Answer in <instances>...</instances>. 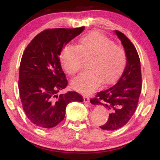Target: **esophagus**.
I'll return each mask as SVG.
<instances>
[{
  "mask_svg": "<svg viewBox=\"0 0 160 160\" xmlns=\"http://www.w3.org/2000/svg\"><path fill=\"white\" fill-rule=\"evenodd\" d=\"M83 99H84V102H90V98H89L88 96L87 95H85L83 96Z\"/></svg>",
  "mask_w": 160,
  "mask_h": 160,
  "instance_id": "1",
  "label": "esophagus"
}]
</instances>
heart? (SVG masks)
I'll use <instances>...</instances> for the list:
<instances>
[{
  "label": "heart",
  "mask_w": 160,
  "mask_h": 160,
  "mask_svg": "<svg viewBox=\"0 0 160 160\" xmlns=\"http://www.w3.org/2000/svg\"><path fill=\"white\" fill-rule=\"evenodd\" d=\"M83 57L90 58L89 69L75 78L71 85L80 92L89 93L104 85L114 83L122 74L127 63L124 48L99 32H91L79 40V46L68 44L61 53V62L69 75L82 68Z\"/></svg>",
  "instance_id": "b5f03b06"
}]
</instances>
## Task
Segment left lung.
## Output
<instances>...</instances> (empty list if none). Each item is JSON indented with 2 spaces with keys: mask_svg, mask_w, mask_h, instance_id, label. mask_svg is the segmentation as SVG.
<instances>
[{
  "mask_svg": "<svg viewBox=\"0 0 160 160\" xmlns=\"http://www.w3.org/2000/svg\"><path fill=\"white\" fill-rule=\"evenodd\" d=\"M115 32L127 54L126 68L114 85L99 92L96 97L90 99L92 104H103L109 110L107 122L99 126L107 131L117 130L128 122L136 110L142 90L140 61L136 48L122 32Z\"/></svg>",
  "mask_w": 160,
  "mask_h": 160,
  "instance_id": "obj_1",
  "label": "left lung"
}]
</instances>
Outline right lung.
<instances>
[{"instance_id":"add662e5","label":"right lung","mask_w":160,"mask_h":160,"mask_svg":"<svg viewBox=\"0 0 160 160\" xmlns=\"http://www.w3.org/2000/svg\"><path fill=\"white\" fill-rule=\"evenodd\" d=\"M84 29H45L24 51L19 71L20 97L26 116L39 128L55 127L64 119L68 103L83 101L76 92H58L68 85L59 56L65 46Z\"/></svg>"}]
</instances>
